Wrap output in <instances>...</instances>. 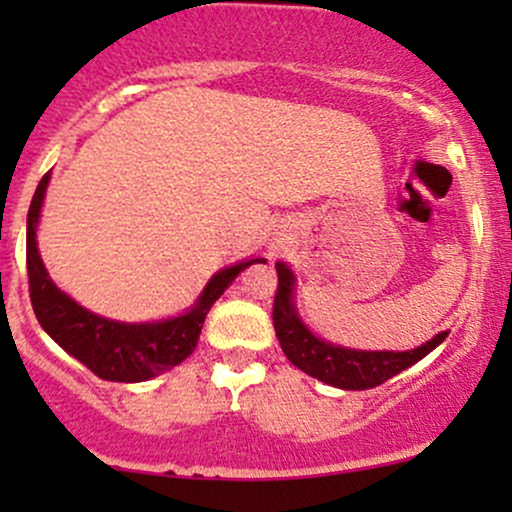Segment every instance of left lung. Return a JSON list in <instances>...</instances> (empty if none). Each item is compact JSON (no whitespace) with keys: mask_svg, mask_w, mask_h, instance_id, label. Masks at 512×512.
Here are the masks:
<instances>
[{"mask_svg":"<svg viewBox=\"0 0 512 512\" xmlns=\"http://www.w3.org/2000/svg\"><path fill=\"white\" fill-rule=\"evenodd\" d=\"M276 274H279V286H276L272 317L281 351L293 366L322 380L325 385L339 387V390L378 387L392 375L419 363L448 337V332H440L431 342L409 351H363L325 342V339L315 337L298 315L296 303H293L296 276H293L289 264L276 262Z\"/></svg>","mask_w":512,"mask_h":512,"instance_id":"8db88e82","label":"left lung"}]
</instances>
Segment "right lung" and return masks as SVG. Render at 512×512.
<instances>
[{
  "label": "right lung",
  "instance_id": "1",
  "mask_svg": "<svg viewBox=\"0 0 512 512\" xmlns=\"http://www.w3.org/2000/svg\"><path fill=\"white\" fill-rule=\"evenodd\" d=\"M48 182L50 173H45L35 187L26 223V267L33 313L38 317L40 327L69 356L84 363L88 370H93L103 380L144 383V380L156 378V375L166 373V370L185 361L195 351L204 317H207L211 305L219 301L221 293L233 284V279L243 269H248L255 262H264L262 257H257V260L231 264V267L216 272L204 286V291L199 293L195 305L178 317L156 322H117L110 317L96 315L57 289L43 260H40L35 231H38Z\"/></svg>",
  "mask_w": 512,
  "mask_h": 512
}]
</instances>
